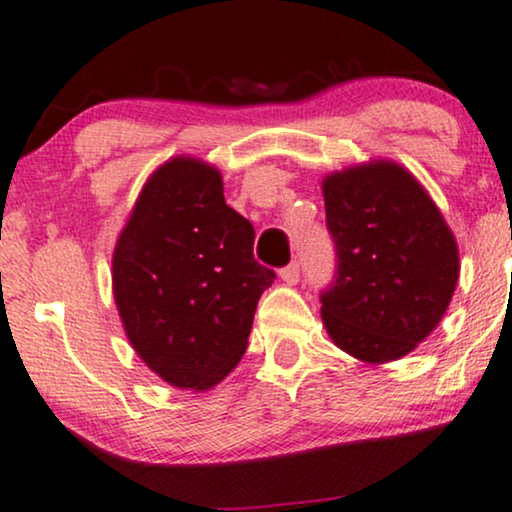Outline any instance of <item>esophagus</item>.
Listing matches in <instances>:
<instances>
[{"mask_svg": "<svg viewBox=\"0 0 512 512\" xmlns=\"http://www.w3.org/2000/svg\"><path fill=\"white\" fill-rule=\"evenodd\" d=\"M299 273H301L299 263L292 261V263H289V266H285V268L280 270V277L287 282V285H296V282H299Z\"/></svg>", "mask_w": 512, "mask_h": 512, "instance_id": "1", "label": "esophagus"}]
</instances>
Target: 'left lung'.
I'll return each instance as SVG.
<instances>
[{"label": "left lung", "mask_w": 512, "mask_h": 512, "mask_svg": "<svg viewBox=\"0 0 512 512\" xmlns=\"http://www.w3.org/2000/svg\"><path fill=\"white\" fill-rule=\"evenodd\" d=\"M337 254L320 294L327 334L363 363L406 356L439 325L458 282V244L406 168L370 161L323 180Z\"/></svg>", "instance_id": "left-lung-1"}]
</instances>
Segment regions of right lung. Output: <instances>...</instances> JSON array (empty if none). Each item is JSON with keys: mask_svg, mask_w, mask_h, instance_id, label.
<instances>
[{"mask_svg": "<svg viewBox=\"0 0 512 512\" xmlns=\"http://www.w3.org/2000/svg\"><path fill=\"white\" fill-rule=\"evenodd\" d=\"M111 280L137 356L163 382L204 391L244 356L275 273L254 258V225L225 204L218 170L175 156L142 187Z\"/></svg>", "mask_w": 512, "mask_h": 512, "instance_id": "add662e5", "label": "right lung"}]
</instances>
